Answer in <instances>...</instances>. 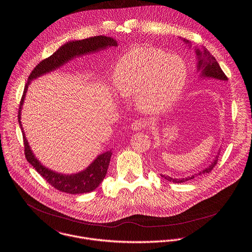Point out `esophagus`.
Returning a JSON list of instances; mask_svg holds the SVG:
<instances>
[{"label": "esophagus", "instance_id": "1", "mask_svg": "<svg viewBox=\"0 0 252 252\" xmlns=\"http://www.w3.org/2000/svg\"><path fill=\"white\" fill-rule=\"evenodd\" d=\"M145 123L141 120H137V121H134L132 124H131V129L132 130H135V131H139V130H142L143 128H145Z\"/></svg>", "mask_w": 252, "mask_h": 252}]
</instances>
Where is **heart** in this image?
<instances>
[{
    "label": "heart",
    "instance_id": "heart-1",
    "mask_svg": "<svg viewBox=\"0 0 252 252\" xmlns=\"http://www.w3.org/2000/svg\"><path fill=\"white\" fill-rule=\"evenodd\" d=\"M188 79L183 58L153 47H135L117 62L114 87L123 97L135 96L146 115L168 111L181 97Z\"/></svg>",
    "mask_w": 252,
    "mask_h": 252
}]
</instances>
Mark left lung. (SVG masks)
<instances>
[{
	"label": "left lung",
	"instance_id": "1",
	"mask_svg": "<svg viewBox=\"0 0 252 252\" xmlns=\"http://www.w3.org/2000/svg\"><path fill=\"white\" fill-rule=\"evenodd\" d=\"M180 39L183 40V42H185L186 44H188V46L191 48L192 45H191L190 41H188L186 39H182V38H180ZM195 52H196V56H197V59H198L197 71L200 72V77L201 78H202V79H205V78L206 79H214V80L219 81V82H227L228 81V78L226 77V75L224 74L222 69L220 68V66H219L218 62L216 61V59L214 58V56L211 55V53L207 51L204 47L200 48V49L196 47ZM219 153L220 152H218V155L215 156L214 159L211 161V163L207 167H205L204 169H202L198 173H195L193 175H190V176H187V177H184V178H172L170 176L163 175V174H160V176L162 178H164L165 180L173 182V183H183V182H186L188 180L194 179L195 177L201 175V174L209 173L212 170V168L215 166V164L217 163Z\"/></svg>",
	"mask_w": 252,
	"mask_h": 252
}]
</instances>
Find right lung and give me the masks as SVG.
Listing matches in <instances>:
<instances>
[{
  "label": "right lung",
  "mask_w": 252,
  "mask_h": 252,
  "mask_svg": "<svg viewBox=\"0 0 252 252\" xmlns=\"http://www.w3.org/2000/svg\"><path fill=\"white\" fill-rule=\"evenodd\" d=\"M111 47H118V42L115 39L106 37V36H96V37H92L85 40L70 41L64 44L63 46H61L52 55L41 61L34 68L24 88V93L20 101V106L18 111V123L23 134V141H24V148H25L24 151H25L26 159L30 162V164L33 167H35V169L39 172V174H41L52 187L64 193L76 195V194L90 193L95 190L100 185L101 182L103 181L107 173V169L109 167V163L112 156V150L104 152L100 155H98L86 169L78 173H73V174L58 173L54 170L48 168L47 166L43 165V163L36 158V156L31 150V147L25 136V132L23 130L22 124H21V111H22L23 103L25 100L26 93L28 91L29 85L33 80L58 69L59 67L63 66L64 64H66L67 62H69L70 60L78 56L98 52V51L109 49Z\"/></svg>",
  "instance_id": "1"
}]
</instances>
